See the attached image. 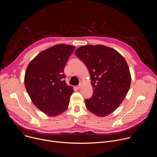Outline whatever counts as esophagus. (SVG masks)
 <instances>
[{
    "label": "esophagus",
    "mask_w": 157,
    "mask_h": 157,
    "mask_svg": "<svg viewBox=\"0 0 157 157\" xmlns=\"http://www.w3.org/2000/svg\"><path fill=\"white\" fill-rule=\"evenodd\" d=\"M81 86H82V84H81V83H80V84H79V85L77 86V88H78V89H79V88H81Z\"/></svg>",
    "instance_id": "1"
}]
</instances>
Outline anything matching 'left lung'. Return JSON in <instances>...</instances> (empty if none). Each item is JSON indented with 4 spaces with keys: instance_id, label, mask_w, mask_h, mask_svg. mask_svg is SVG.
Wrapping results in <instances>:
<instances>
[{
    "instance_id": "obj_1",
    "label": "left lung",
    "mask_w": 157,
    "mask_h": 157,
    "mask_svg": "<svg viewBox=\"0 0 157 157\" xmlns=\"http://www.w3.org/2000/svg\"><path fill=\"white\" fill-rule=\"evenodd\" d=\"M90 73L93 96L85 99L87 109L99 117L114 112L125 98L131 82L128 64L116 50L97 44L85 45L75 51Z\"/></svg>"
}]
</instances>
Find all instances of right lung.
Listing matches in <instances>:
<instances>
[{"label": "right lung", "instance_id": "right-lung-1", "mask_svg": "<svg viewBox=\"0 0 157 157\" xmlns=\"http://www.w3.org/2000/svg\"><path fill=\"white\" fill-rule=\"evenodd\" d=\"M75 47L59 44L40 53L28 65L25 75L27 91L35 105L53 117L67 109L74 92L66 84L64 69Z\"/></svg>", "mask_w": 157, "mask_h": 157}]
</instances>
